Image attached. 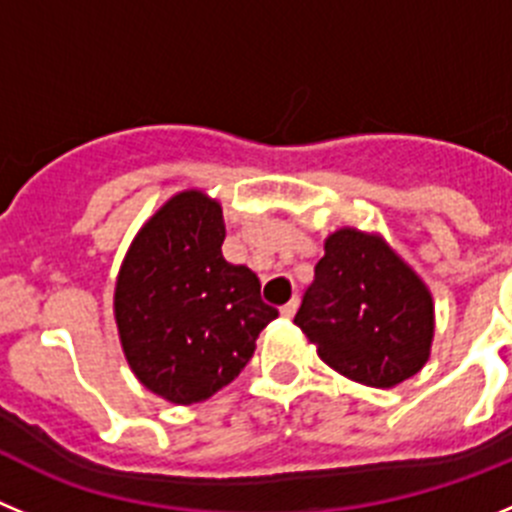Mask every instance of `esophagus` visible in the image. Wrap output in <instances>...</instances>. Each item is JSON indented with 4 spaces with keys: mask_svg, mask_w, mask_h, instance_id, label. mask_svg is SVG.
<instances>
[{
    "mask_svg": "<svg viewBox=\"0 0 512 512\" xmlns=\"http://www.w3.org/2000/svg\"><path fill=\"white\" fill-rule=\"evenodd\" d=\"M296 311H298V298L296 296L290 298V301L285 303L283 308H280V313H283L285 319H293V316H296Z\"/></svg>",
    "mask_w": 512,
    "mask_h": 512,
    "instance_id": "obj_1",
    "label": "esophagus"
}]
</instances>
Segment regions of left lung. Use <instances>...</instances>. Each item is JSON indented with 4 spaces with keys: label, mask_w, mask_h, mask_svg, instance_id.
<instances>
[{
    "label": "left lung",
    "mask_w": 512,
    "mask_h": 512,
    "mask_svg": "<svg viewBox=\"0 0 512 512\" xmlns=\"http://www.w3.org/2000/svg\"><path fill=\"white\" fill-rule=\"evenodd\" d=\"M293 321L336 372L370 388H393L426 365L434 303L380 239L339 229L326 239Z\"/></svg>",
    "instance_id": "left-lung-1"
}]
</instances>
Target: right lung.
I'll return each instance as SVG.
<instances>
[{
    "instance_id": "right-lung-1",
    "label": "right lung",
    "mask_w": 512,
    "mask_h": 512,
    "mask_svg": "<svg viewBox=\"0 0 512 512\" xmlns=\"http://www.w3.org/2000/svg\"><path fill=\"white\" fill-rule=\"evenodd\" d=\"M224 234L222 206L178 193L140 229L119 273L114 313L127 362L170 403L222 390L278 319L250 267L224 260Z\"/></svg>"
}]
</instances>
